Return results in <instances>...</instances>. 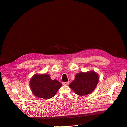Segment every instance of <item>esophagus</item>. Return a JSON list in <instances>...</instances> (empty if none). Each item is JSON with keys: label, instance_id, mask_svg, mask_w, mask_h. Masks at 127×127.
<instances>
[{"label": "esophagus", "instance_id": "1", "mask_svg": "<svg viewBox=\"0 0 127 127\" xmlns=\"http://www.w3.org/2000/svg\"><path fill=\"white\" fill-rule=\"evenodd\" d=\"M68 82H62V84L64 85H67L68 84Z\"/></svg>", "mask_w": 127, "mask_h": 127}]
</instances>
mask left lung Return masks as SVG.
I'll use <instances>...</instances> for the list:
<instances>
[{
	"label": "left lung",
	"mask_w": 127,
	"mask_h": 127,
	"mask_svg": "<svg viewBox=\"0 0 127 127\" xmlns=\"http://www.w3.org/2000/svg\"><path fill=\"white\" fill-rule=\"evenodd\" d=\"M98 79V74L94 71L81 72L76 75L75 79L69 86L76 94L85 96L90 94L95 90Z\"/></svg>",
	"instance_id": "8db88e82"
}]
</instances>
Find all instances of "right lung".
Segmentation results:
<instances>
[{
	"instance_id": "add662e5",
	"label": "right lung",
	"mask_w": 127,
	"mask_h": 127,
	"mask_svg": "<svg viewBox=\"0 0 127 127\" xmlns=\"http://www.w3.org/2000/svg\"><path fill=\"white\" fill-rule=\"evenodd\" d=\"M32 93L36 96L43 99L51 98L56 94L62 84L57 80H52L49 74H35L30 81Z\"/></svg>"
}]
</instances>
